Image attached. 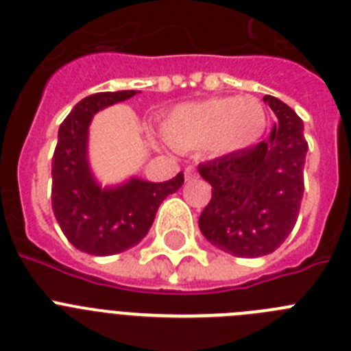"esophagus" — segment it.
Listing matches in <instances>:
<instances>
[{"instance_id": "esophagus-1", "label": "esophagus", "mask_w": 351, "mask_h": 351, "mask_svg": "<svg viewBox=\"0 0 351 351\" xmlns=\"http://www.w3.org/2000/svg\"><path fill=\"white\" fill-rule=\"evenodd\" d=\"M184 178H186V181H195V179L198 178L197 169H195L193 165L186 167V170H184Z\"/></svg>"}]
</instances>
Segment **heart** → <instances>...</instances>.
<instances>
[{"label":"heart","mask_w":351,"mask_h":351,"mask_svg":"<svg viewBox=\"0 0 351 351\" xmlns=\"http://www.w3.org/2000/svg\"><path fill=\"white\" fill-rule=\"evenodd\" d=\"M265 128V110L256 98H213L173 108L163 121V135L173 149L195 153H234L251 145Z\"/></svg>","instance_id":"b5f03b06"}]
</instances>
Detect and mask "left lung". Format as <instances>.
<instances>
[{"label": "left lung", "instance_id": "8db88e82", "mask_svg": "<svg viewBox=\"0 0 351 351\" xmlns=\"http://www.w3.org/2000/svg\"><path fill=\"white\" fill-rule=\"evenodd\" d=\"M263 104L280 119L269 141L198 165L213 186L198 226L210 244L243 258L269 255L285 243L304 195L302 119L274 96H263Z\"/></svg>", "mask_w": 351, "mask_h": 351}]
</instances>
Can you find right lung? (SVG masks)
<instances>
[{"instance_id":"right-lung-1","label":"right lung","mask_w":351,"mask_h":351,"mask_svg":"<svg viewBox=\"0 0 351 351\" xmlns=\"http://www.w3.org/2000/svg\"><path fill=\"white\" fill-rule=\"evenodd\" d=\"M135 93L130 89L86 96L58 133L52 156V210L68 241L89 255H116L137 246L153 225L160 204L184 182L181 172L167 182L132 179L119 188L101 190L91 178L86 142L93 114Z\"/></svg>"}]
</instances>
